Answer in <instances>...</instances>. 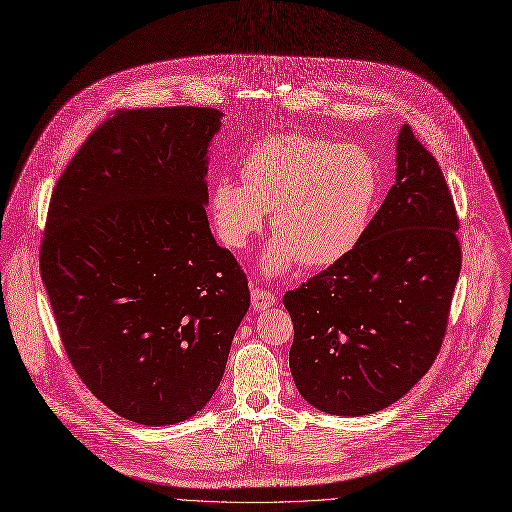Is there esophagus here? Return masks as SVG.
I'll return each mask as SVG.
<instances>
[{
	"mask_svg": "<svg viewBox=\"0 0 512 512\" xmlns=\"http://www.w3.org/2000/svg\"><path fill=\"white\" fill-rule=\"evenodd\" d=\"M274 293H270V291H266V289H260V287H254L252 289V307L256 309V311H264V309H268L272 303H274Z\"/></svg>",
	"mask_w": 512,
	"mask_h": 512,
	"instance_id": "esophagus-1",
	"label": "esophagus"
}]
</instances>
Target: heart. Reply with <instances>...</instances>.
Returning a JSON list of instances; mask_svg holds the SVG:
<instances>
[{
	"instance_id": "1",
	"label": "heart",
	"mask_w": 512,
	"mask_h": 512,
	"mask_svg": "<svg viewBox=\"0 0 512 512\" xmlns=\"http://www.w3.org/2000/svg\"><path fill=\"white\" fill-rule=\"evenodd\" d=\"M242 182L217 178L211 215L221 242L248 246L272 207L277 233L264 254L268 274L301 262L322 268L357 248L377 209L381 176L373 153L359 143H334L287 131L264 137L240 160Z\"/></svg>"
}]
</instances>
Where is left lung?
<instances>
[{
  "label": "left lung",
  "mask_w": 512,
  "mask_h": 512,
  "mask_svg": "<svg viewBox=\"0 0 512 512\" xmlns=\"http://www.w3.org/2000/svg\"><path fill=\"white\" fill-rule=\"evenodd\" d=\"M457 229L439 162L402 127L396 184L363 240L283 297L295 330L289 367L311 406L373 414L435 363L461 270Z\"/></svg>",
  "instance_id": "8db88e82"
}]
</instances>
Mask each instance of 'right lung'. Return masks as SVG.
<instances>
[{
  "instance_id": "obj_1",
  "label": "right lung",
  "mask_w": 512,
  "mask_h": 512,
  "mask_svg": "<svg viewBox=\"0 0 512 512\" xmlns=\"http://www.w3.org/2000/svg\"><path fill=\"white\" fill-rule=\"evenodd\" d=\"M221 116L114 110L51 194L38 260L67 359L104 406L139 424L182 422L213 398L250 307L246 272L205 211Z\"/></svg>"
}]
</instances>
